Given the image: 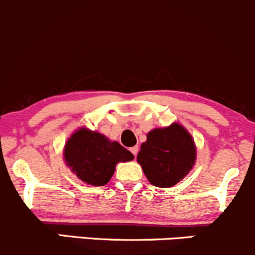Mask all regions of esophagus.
Here are the masks:
<instances>
[{
    "instance_id": "obj_1",
    "label": "esophagus",
    "mask_w": 255,
    "mask_h": 255,
    "mask_svg": "<svg viewBox=\"0 0 255 255\" xmlns=\"http://www.w3.org/2000/svg\"><path fill=\"white\" fill-rule=\"evenodd\" d=\"M130 151L132 152V154L134 155V156H136V155H137V152H138V146H137V145L132 146V148H130Z\"/></svg>"
}]
</instances>
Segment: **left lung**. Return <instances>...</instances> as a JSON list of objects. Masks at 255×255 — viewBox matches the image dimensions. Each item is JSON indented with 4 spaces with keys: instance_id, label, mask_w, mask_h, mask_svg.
Segmentation results:
<instances>
[{
    "instance_id": "1",
    "label": "left lung",
    "mask_w": 255,
    "mask_h": 255,
    "mask_svg": "<svg viewBox=\"0 0 255 255\" xmlns=\"http://www.w3.org/2000/svg\"><path fill=\"white\" fill-rule=\"evenodd\" d=\"M137 161L151 185L172 187L190 172L196 161V146L181 125L155 128L140 145Z\"/></svg>"
}]
</instances>
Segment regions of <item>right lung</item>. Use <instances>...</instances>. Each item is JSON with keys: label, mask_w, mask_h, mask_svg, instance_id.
<instances>
[{"label": "right lung", "mask_w": 255, "mask_h": 255, "mask_svg": "<svg viewBox=\"0 0 255 255\" xmlns=\"http://www.w3.org/2000/svg\"><path fill=\"white\" fill-rule=\"evenodd\" d=\"M64 158L81 180L94 186H104L112 178L116 164L133 160V155L104 134L80 128L68 139Z\"/></svg>", "instance_id": "right-lung-1"}]
</instances>
